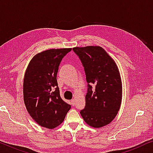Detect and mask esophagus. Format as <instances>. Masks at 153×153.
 Returning a JSON list of instances; mask_svg holds the SVG:
<instances>
[{"mask_svg":"<svg viewBox=\"0 0 153 153\" xmlns=\"http://www.w3.org/2000/svg\"><path fill=\"white\" fill-rule=\"evenodd\" d=\"M71 104L73 106L75 105V99H72V100H71Z\"/></svg>","mask_w":153,"mask_h":153,"instance_id":"obj_1","label":"esophagus"}]
</instances>
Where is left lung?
Here are the masks:
<instances>
[{
	"mask_svg": "<svg viewBox=\"0 0 153 153\" xmlns=\"http://www.w3.org/2000/svg\"><path fill=\"white\" fill-rule=\"evenodd\" d=\"M86 76L88 93L85 108L80 111L89 126L100 128L115 118L123 96L122 81L114 60L99 46L74 47ZM91 85L96 87L93 91Z\"/></svg>",
	"mask_w": 153,
	"mask_h": 153,
	"instance_id": "left-lung-1",
	"label": "left lung"
}]
</instances>
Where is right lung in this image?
<instances>
[{
  "mask_svg": "<svg viewBox=\"0 0 153 153\" xmlns=\"http://www.w3.org/2000/svg\"><path fill=\"white\" fill-rule=\"evenodd\" d=\"M71 48L37 53L29 62L24 79V100L32 118L40 126L53 129L63 122L71 105L60 95L56 76L62 58Z\"/></svg>",
  "mask_w": 153,
  "mask_h": 153,
  "instance_id": "add662e5",
  "label": "right lung"
}]
</instances>
